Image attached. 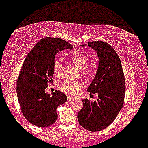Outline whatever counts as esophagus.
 Here are the masks:
<instances>
[{
    "label": "esophagus",
    "instance_id": "1",
    "mask_svg": "<svg viewBox=\"0 0 148 148\" xmlns=\"http://www.w3.org/2000/svg\"><path fill=\"white\" fill-rule=\"evenodd\" d=\"M74 100L73 97L70 96H67V100H68V101H71V100Z\"/></svg>",
    "mask_w": 148,
    "mask_h": 148
}]
</instances>
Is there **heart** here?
I'll return each instance as SVG.
<instances>
[{
  "instance_id": "obj_1",
  "label": "heart",
  "mask_w": 148,
  "mask_h": 148,
  "mask_svg": "<svg viewBox=\"0 0 148 148\" xmlns=\"http://www.w3.org/2000/svg\"><path fill=\"white\" fill-rule=\"evenodd\" d=\"M71 61L77 67L82 70V75L84 77L90 78L92 75L93 71L89 65L90 58L83 53H75L69 57ZM53 72L56 76L60 75L62 73V65L58 59H56L53 63ZM84 84L79 81L66 80L59 85V89L62 92L69 95H75L82 90Z\"/></svg>"
}]
</instances>
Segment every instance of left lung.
Instances as JSON below:
<instances>
[{
  "mask_svg": "<svg viewBox=\"0 0 148 148\" xmlns=\"http://www.w3.org/2000/svg\"><path fill=\"white\" fill-rule=\"evenodd\" d=\"M88 46L98 53L99 64L88 92L97 93L98 99L93 102L82 99L84 106L78 112L77 118L81 126L94 132L108 127L123 108L125 79L120 58L110 44L95 41L89 42Z\"/></svg>",
  "mask_w": 148,
  "mask_h": 148,
  "instance_id": "obj_1",
  "label": "left lung"
}]
</instances>
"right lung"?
<instances>
[{
	"mask_svg": "<svg viewBox=\"0 0 148 148\" xmlns=\"http://www.w3.org/2000/svg\"><path fill=\"white\" fill-rule=\"evenodd\" d=\"M60 38L45 37L32 48L24 60L17 82V94L25 118L38 127H47L57 119L56 108L67 100L58 90L45 92L53 77V63L58 51L73 48Z\"/></svg>",
	"mask_w": 148,
	"mask_h": 148,
	"instance_id": "obj_1",
	"label": "right lung"
}]
</instances>
